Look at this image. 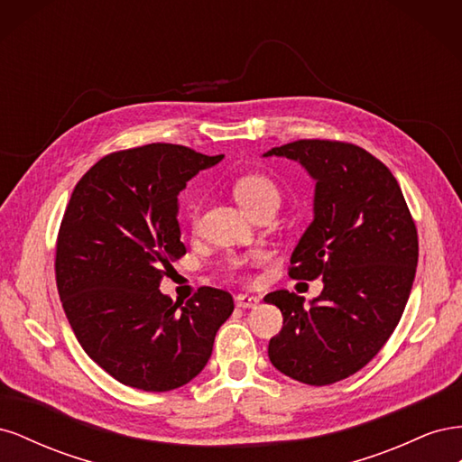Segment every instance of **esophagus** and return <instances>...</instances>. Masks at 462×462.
<instances>
[{"label":"esophagus","mask_w":462,"mask_h":462,"mask_svg":"<svg viewBox=\"0 0 462 462\" xmlns=\"http://www.w3.org/2000/svg\"><path fill=\"white\" fill-rule=\"evenodd\" d=\"M235 302H236V306H239V309H256V306L260 304V297H254V295H236Z\"/></svg>","instance_id":"34e87169"}]
</instances>
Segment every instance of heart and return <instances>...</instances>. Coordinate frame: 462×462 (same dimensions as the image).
I'll list each match as a JSON object with an SVG mask.
<instances>
[{
	"mask_svg": "<svg viewBox=\"0 0 462 462\" xmlns=\"http://www.w3.org/2000/svg\"><path fill=\"white\" fill-rule=\"evenodd\" d=\"M233 192L235 197L239 199V202L248 209L250 214H256L260 208L263 206H279V200H282V194H279L277 185L270 177L260 175V173H250V175H243L235 180L233 185ZM190 217L192 221L197 223L199 219V206H192L190 208ZM265 256L263 253H256L253 256H239V258H233L227 263V270L229 272H245L248 265L253 263H260L263 262Z\"/></svg>",
	"mask_w": 462,
	"mask_h": 462,
	"instance_id": "obj_1",
	"label": "heart"
}]
</instances>
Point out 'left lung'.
<instances>
[{
	"instance_id": "8db88e82",
	"label": "left lung",
	"mask_w": 462,
	"mask_h": 462,
	"mask_svg": "<svg viewBox=\"0 0 462 462\" xmlns=\"http://www.w3.org/2000/svg\"><path fill=\"white\" fill-rule=\"evenodd\" d=\"M263 156L297 160L316 179L314 221L289 275L324 279L310 309L287 289L263 297L283 314L268 356L297 382H341L365 368L399 324L418 263L414 219L389 167L356 144L302 138Z\"/></svg>"
}]
</instances>
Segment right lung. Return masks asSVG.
I'll return each instance as SVG.
<instances>
[{
    "label": "right lung",
    "mask_w": 462,
    "mask_h": 462,
    "mask_svg": "<svg viewBox=\"0 0 462 462\" xmlns=\"http://www.w3.org/2000/svg\"><path fill=\"white\" fill-rule=\"evenodd\" d=\"M223 156L153 143L111 152L77 183L55 245V282L80 346L117 382L171 391L197 377L219 326L227 291L200 287L185 302L160 292L187 254L177 194Z\"/></svg>",
    "instance_id": "right-lung-1"
}]
</instances>
